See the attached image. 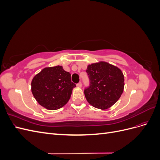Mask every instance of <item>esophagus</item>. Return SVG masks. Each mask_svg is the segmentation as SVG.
<instances>
[{
    "instance_id": "obj_1",
    "label": "esophagus",
    "mask_w": 160,
    "mask_h": 160,
    "mask_svg": "<svg viewBox=\"0 0 160 160\" xmlns=\"http://www.w3.org/2000/svg\"><path fill=\"white\" fill-rule=\"evenodd\" d=\"M77 86L78 87V88H81V87H82V83H81V82H79V83H77Z\"/></svg>"
}]
</instances>
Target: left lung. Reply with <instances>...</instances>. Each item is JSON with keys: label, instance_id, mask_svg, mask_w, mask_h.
<instances>
[{"label": "left lung", "instance_id": "obj_1", "mask_svg": "<svg viewBox=\"0 0 160 160\" xmlns=\"http://www.w3.org/2000/svg\"><path fill=\"white\" fill-rule=\"evenodd\" d=\"M86 72L89 85L84 93L92 106L105 109L117 102L124 88V76L118 67L99 62L88 65Z\"/></svg>", "mask_w": 160, "mask_h": 160}]
</instances>
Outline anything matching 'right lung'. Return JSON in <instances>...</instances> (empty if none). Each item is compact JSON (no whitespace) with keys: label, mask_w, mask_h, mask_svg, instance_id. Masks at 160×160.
I'll list each match as a JSON object with an SVG mask.
<instances>
[{"label":"right lung","mask_w":160,"mask_h":160,"mask_svg":"<svg viewBox=\"0 0 160 160\" xmlns=\"http://www.w3.org/2000/svg\"><path fill=\"white\" fill-rule=\"evenodd\" d=\"M75 87L71 81V74L59 65L43 69L31 82L34 98L41 106L49 110L64 106Z\"/></svg>","instance_id":"right-lung-1"}]
</instances>
